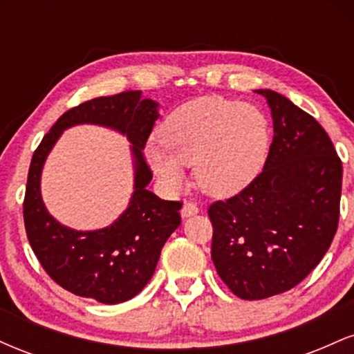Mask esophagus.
I'll use <instances>...</instances> for the list:
<instances>
[{"label": "esophagus", "mask_w": 354, "mask_h": 354, "mask_svg": "<svg viewBox=\"0 0 354 354\" xmlns=\"http://www.w3.org/2000/svg\"><path fill=\"white\" fill-rule=\"evenodd\" d=\"M200 213V208H198L194 203H185L181 208V216L183 218H189V216H194V214Z\"/></svg>", "instance_id": "1"}]
</instances>
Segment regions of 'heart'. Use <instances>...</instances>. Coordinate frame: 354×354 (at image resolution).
I'll use <instances>...</instances> for the list:
<instances>
[{"label": "heart", "mask_w": 354, "mask_h": 354, "mask_svg": "<svg viewBox=\"0 0 354 354\" xmlns=\"http://www.w3.org/2000/svg\"><path fill=\"white\" fill-rule=\"evenodd\" d=\"M161 145L146 160L168 188L185 185V166H194L198 186L211 196H231L261 173L270 151L265 113L250 103L205 96L183 104L163 121Z\"/></svg>", "instance_id": "1"}]
</instances>
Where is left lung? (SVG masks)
Masks as SVG:
<instances>
[{"mask_svg":"<svg viewBox=\"0 0 354 354\" xmlns=\"http://www.w3.org/2000/svg\"><path fill=\"white\" fill-rule=\"evenodd\" d=\"M273 143L261 174L209 206L211 258L241 299H263L301 283L326 254L339 219L343 166L330 136L306 111L271 89Z\"/></svg>","mask_w":354,"mask_h":354,"instance_id":"left-lung-1","label":"left lung"}]
</instances>
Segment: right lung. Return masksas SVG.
Here are the masks:
<instances>
[{"instance_id": "right-lung-1", "label": "right lung", "mask_w": 354, "mask_h": 354, "mask_svg": "<svg viewBox=\"0 0 354 354\" xmlns=\"http://www.w3.org/2000/svg\"><path fill=\"white\" fill-rule=\"evenodd\" d=\"M160 104L141 98V91L89 100L68 109L53 124L31 158L24 194V228L28 239L51 279L73 295L104 304L131 299L148 284L161 248L180 226V201H165L146 189L153 173L143 148L160 116ZM98 124L115 129L132 143L136 186L129 208L101 230L78 232L61 225L41 198V171L47 154L64 129Z\"/></svg>"}]
</instances>
